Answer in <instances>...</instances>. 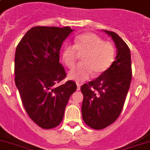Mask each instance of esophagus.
<instances>
[{"label": "esophagus", "instance_id": "1", "mask_svg": "<svg viewBox=\"0 0 150 150\" xmlns=\"http://www.w3.org/2000/svg\"><path fill=\"white\" fill-rule=\"evenodd\" d=\"M76 86H77V90H80V84L79 83H76Z\"/></svg>", "mask_w": 150, "mask_h": 150}]
</instances>
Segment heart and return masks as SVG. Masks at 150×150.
I'll use <instances>...</instances> for the list:
<instances>
[{"instance_id":"heart-1","label":"heart","mask_w":150,"mask_h":150,"mask_svg":"<svg viewBox=\"0 0 150 150\" xmlns=\"http://www.w3.org/2000/svg\"><path fill=\"white\" fill-rule=\"evenodd\" d=\"M77 54H83L82 63L68 73V78L83 82L91 77L93 73L100 76L107 71L114 62L116 49L111 42L104 41L96 33H85L75 38L74 45L67 44L63 47L61 58L64 64L67 67H73Z\"/></svg>"}]
</instances>
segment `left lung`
Segmentation results:
<instances>
[{
    "label": "left lung",
    "instance_id": "obj_1",
    "mask_svg": "<svg viewBox=\"0 0 150 150\" xmlns=\"http://www.w3.org/2000/svg\"><path fill=\"white\" fill-rule=\"evenodd\" d=\"M117 47V57L109 70L81 86L83 120L95 129L106 128L117 120L125 103L132 79L129 48L112 31L103 30Z\"/></svg>",
    "mask_w": 150,
    "mask_h": 150
}]
</instances>
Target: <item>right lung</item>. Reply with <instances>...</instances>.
Wrapping results in <instances>:
<instances>
[{
  "instance_id": "obj_1",
  "label": "right lung",
  "mask_w": 150,
  "mask_h": 150,
  "mask_svg": "<svg viewBox=\"0 0 150 150\" xmlns=\"http://www.w3.org/2000/svg\"><path fill=\"white\" fill-rule=\"evenodd\" d=\"M74 30L69 27H34L18 44L14 59L15 84L28 116L43 129L57 127L63 120L76 83L68 80L60 64L63 42Z\"/></svg>"
}]
</instances>
